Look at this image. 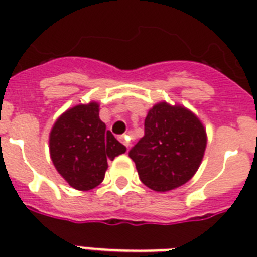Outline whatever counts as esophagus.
Returning <instances> with one entry per match:
<instances>
[{
    "instance_id": "obj_1",
    "label": "esophagus",
    "mask_w": 257,
    "mask_h": 257,
    "mask_svg": "<svg viewBox=\"0 0 257 257\" xmlns=\"http://www.w3.org/2000/svg\"><path fill=\"white\" fill-rule=\"evenodd\" d=\"M120 141H121V144H124L126 148L131 147V137H129L128 135H122V136H120Z\"/></svg>"
}]
</instances>
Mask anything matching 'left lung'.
Wrapping results in <instances>:
<instances>
[{
	"mask_svg": "<svg viewBox=\"0 0 257 257\" xmlns=\"http://www.w3.org/2000/svg\"><path fill=\"white\" fill-rule=\"evenodd\" d=\"M145 135L131 151L143 183L168 192L195 176L207 148V132L195 113L161 101L145 117Z\"/></svg>",
	"mask_w": 257,
	"mask_h": 257,
	"instance_id": "left-lung-1",
	"label": "left lung"
}]
</instances>
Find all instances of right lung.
Listing matches in <instances>:
<instances>
[{
	"label": "right lung",
	"instance_id": "add662e5",
	"mask_svg": "<svg viewBox=\"0 0 257 257\" xmlns=\"http://www.w3.org/2000/svg\"><path fill=\"white\" fill-rule=\"evenodd\" d=\"M98 114L96 101L74 105L58 117L50 131V159L62 179L77 191L100 185L108 161L126 151L106 131Z\"/></svg>",
	"mask_w": 257,
	"mask_h": 257
}]
</instances>
